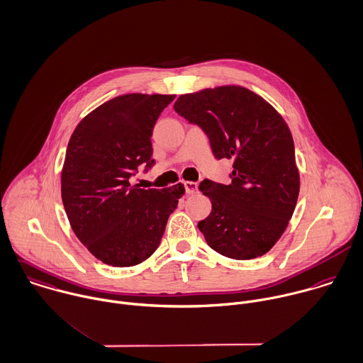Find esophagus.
<instances>
[{
	"label": "esophagus",
	"instance_id": "esophagus-1",
	"mask_svg": "<svg viewBox=\"0 0 363 363\" xmlns=\"http://www.w3.org/2000/svg\"><path fill=\"white\" fill-rule=\"evenodd\" d=\"M186 194H196L199 191V184L196 182H184Z\"/></svg>",
	"mask_w": 363,
	"mask_h": 363
}]
</instances>
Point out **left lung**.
<instances>
[{
	"label": "left lung",
	"mask_w": 363,
	"mask_h": 363,
	"mask_svg": "<svg viewBox=\"0 0 363 363\" xmlns=\"http://www.w3.org/2000/svg\"><path fill=\"white\" fill-rule=\"evenodd\" d=\"M174 111L204 130L216 159L234 160L230 184L204 179L199 186L213 206L199 223L208 246L237 260L264 255L287 228L300 191L287 123L241 86L183 94Z\"/></svg>",
	"instance_id": "8db88e82"
}]
</instances>
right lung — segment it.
<instances>
[{
  "mask_svg": "<svg viewBox=\"0 0 363 363\" xmlns=\"http://www.w3.org/2000/svg\"><path fill=\"white\" fill-rule=\"evenodd\" d=\"M174 100L163 94L116 97L83 118L66 150L62 200L76 237L101 262L125 267L146 260L159 246L167 220L184 194L139 189L129 179L152 159V132Z\"/></svg>",
  "mask_w": 363,
  "mask_h": 363,
  "instance_id": "add662e5",
  "label": "right lung"
}]
</instances>
